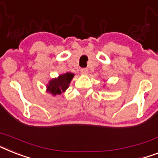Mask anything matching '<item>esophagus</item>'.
<instances>
[{
  "instance_id": "1",
  "label": "esophagus",
  "mask_w": 158,
  "mask_h": 158,
  "mask_svg": "<svg viewBox=\"0 0 158 158\" xmlns=\"http://www.w3.org/2000/svg\"><path fill=\"white\" fill-rule=\"evenodd\" d=\"M80 72H81L82 75H87L88 73V68H82L81 70H80Z\"/></svg>"
}]
</instances>
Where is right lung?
<instances>
[{
    "label": "right lung",
    "mask_w": 158,
    "mask_h": 158,
    "mask_svg": "<svg viewBox=\"0 0 158 158\" xmlns=\"http://www.w3.org/2000/svg\"><path fill=\"white\" fill-rule=\"evenodd\" d=\"M74 77V74L66 73L65 75H60L57 79H53L49 82L48 85V90L53 96L61 94L62 92H65L69 87L70 80Z\"/></svg>",
    "instance_id": "add662e5"
}]
</instances>
